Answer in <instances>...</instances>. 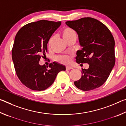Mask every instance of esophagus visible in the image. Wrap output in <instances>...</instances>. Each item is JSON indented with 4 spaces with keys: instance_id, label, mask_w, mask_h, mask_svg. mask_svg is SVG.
<instances>
[{
    "instance_id": "esophagus-1",
    "label": "esophagus",
    "mask_w": 126,
    "mask_h": 126,
    "mask_svg": "<svg viewBox=\"0 0 126 126\" xmlns=\"http://www.w3.org/2000/svg\"><path fill=\"white\" fill-rule=\"evenodd\" d=\"M72 69H73V68L71 67H69V66H67V67H66V70H71Z\"/></svg>"
}]
</instances>
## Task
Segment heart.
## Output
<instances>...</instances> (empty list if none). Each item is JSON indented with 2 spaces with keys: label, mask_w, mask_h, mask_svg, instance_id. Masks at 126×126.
Returning <instances> with one entry per match:
<instances>
[{
  "label": "heart",
  "mask_w": 126,
  "mask_h": 126,
  "mask_svg": "<svg viewBox=\"0 0 126 126\" xmlns=\"http://www.w3.org/2000/svg\"><path fill=\"white\" fill-rule=\"evenodd\" d=\"M62 36L64 39L66 40L72 35H76V33L73 29L69 27H65L63 29L62 32ZM53 41V37H52L49 38L48 40V46L50 47ZM57 60L61 63H62L65 64H68L71 62V55H62L57 57Z\"/></svg>",
  "instance_id": "obj_1"
}]
</instances>
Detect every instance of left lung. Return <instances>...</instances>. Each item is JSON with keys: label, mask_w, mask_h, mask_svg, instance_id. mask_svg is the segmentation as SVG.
Wrapping results in <instances>:
<instances>
[{"label": "left lung", "mask_w": 126, "mask_h": 126, "mask_svg": "<svg viewBox=\"0 0 126 126\" xmlns=\"http://www.w3.org/2000/svg\"><path fill=\"white\" fill-rule=\"evenodd\" d=\"M65 24L75 31L83 48L77 52V63H88L82 69V77L74 84L77 88L88 91L98 88L107 79L115 64L114 38L107 27L90 17L68 21Z\"/></svg>", "instance_id": "8db88e82"}]
</instances>
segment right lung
Masks as SVG:
<instances>
[{
	"label": "right lung",
	"instance_id": "add662e5",
	"mask_svg": "<svg viewBox=\"0 0 126 126\" xmlns=\"http://www.w3.org/2000/svg\"><path fill=\"white\" fill-rule=\"evenodd\" d=\"M61 22L41 20L25 25L16 33L12 49V59L21 82L33 91H43L54 82L57 74L65 67L57 62L40 65L41 55L47 52V44ZM49 68H48V67Z\"/></svg>",
	"mask_w": 126,
	"mask_h": 126
}]
</instances>
